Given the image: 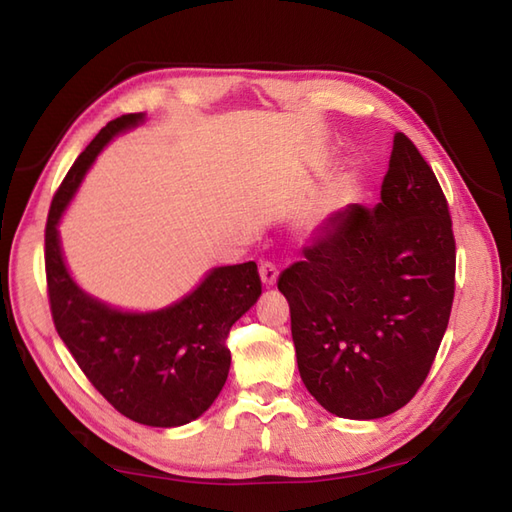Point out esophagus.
Returning <instances> with one entry per match:
<instances>
[{
	"instance_id": "1",
	"label": "esophagus",
	"mask_w": 512,
	"mask_h": 512,
	"mask_svg": "<svg viewBox=\"0 0 512 512\" xmlns=\"http://www.w3.org/2000/svg\"><path fill=\"white\" fill-rule=\"evenodd\" d=\"M259 277H261V281H264L266 288H270V285L277 283L279 270H277L275 264H272V261H261V264H259Z\"/></svg>"
}]
</instances>
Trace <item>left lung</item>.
<instances>
[{"label":"left lung","instance_id":"8db88e82","mask_svg":"<svg viewBox=\"0 0 512 512\" xmlns=\"http://www.w3.org/2000/svg\"><path fill=\"white\" fill-rule=\"evenodd\" d=\"M285 268L305 388L342 419H379L417 395L456 290L447 198L417 146L397 133L382 202L342 207Z\"/></svg>","mask_w":512,"mask_h":512}]
</instances>
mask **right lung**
I'll return each instance as SVG.
<instances>
[{
	"label": "right lung",
	"instance_id": "obj_1",
	"mask_svg": "<svg viewBox=\"0 0 512 512\" xmlns=\"http://www.w3.org/2000/svg\"><path fill=\"white\" fill-rule=\"evenodd\" d=\"M141 113L106 124L80 152L52 198L45 224L47 299L58 336L93 388L130 421L176 427L198 419L227 382V338L235 320L261 294L255 261L211 270L198 288L172 307L124 314L91 299L71 281L56 224L100 150Z\"/></svg>",
	"mask_w": 512,
	"mask_h": 512
}]
</instances>
